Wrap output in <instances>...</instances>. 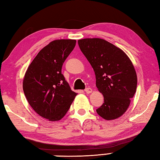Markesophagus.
<instances>
[{
    "label": "esophagus",
    "mask_w": 160,
    "mask_h": 160,
    "mask_svg": "<svg viewBox=\"0 0 160 160\" xmlns=\"http://www.w3.org/2000/svg\"><path fill=\"white\" fill-rule=\"evenodd\" d=\"M85 92L87 93V94H90V93L92 92V89H91V88H87L85 89Z\"/></svg>",
    "instance_id": "esophagus-1"
}]
</instances>
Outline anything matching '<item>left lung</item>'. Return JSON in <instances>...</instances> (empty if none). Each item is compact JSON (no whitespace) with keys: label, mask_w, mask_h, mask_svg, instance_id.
Listing matches in <instances>:
<instances>
[{"label":"left lung","mask_w":160,"mask_h":160,"mask_svg":"<svg viewBox=\"0 0 160 160\" xmlns=\"http://www.w3.org/2000/svg\"><path fill=\"white\" fill-rule=\"evenodd\" d=\"M80 50L94 71L96 86L104 103L97 109L106 120L121 117L127 111L137 87V75L125 52L101 38L78 40Z\"/></svg>","instance_id":"left-lung-1"}]
</instances>
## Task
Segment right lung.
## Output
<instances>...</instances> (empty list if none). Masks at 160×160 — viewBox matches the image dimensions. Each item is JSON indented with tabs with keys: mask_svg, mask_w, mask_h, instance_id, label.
<instances>
[{
	"mask_svg": "<svg viewBox=\"0 0 160 160\" xmlns=\"http://www.w3.org/2000/svg\"><path fill=\"white\" fill-rule=\"evenodd\" d=\"M76 40H55L40 50L28 66L23 89L28 103L40 116L51 122L64 117L77 93L72 91L62 73L66 58Z\"/></svg>",
	"mask_w": 160,
	"mask_h": 160,
	"instance_id": "1",
	"label": "right lung"
}]
</instances>
